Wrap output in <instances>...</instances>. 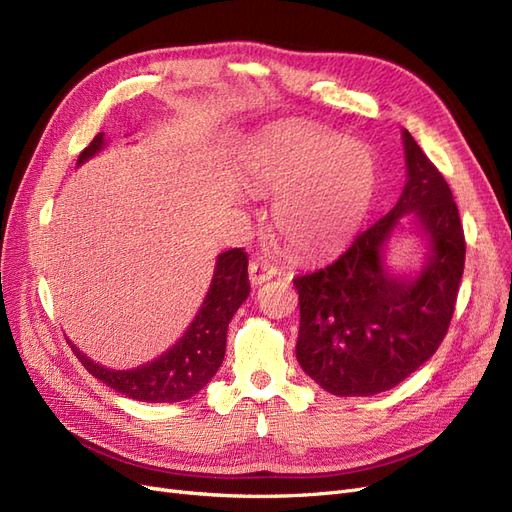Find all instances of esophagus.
I'll list each match as a JSON object with an SVG mask.
<instances>
[{"mask_svg": "<svg viewBox=\"0 0 512 512\" xmlns=\"http://www.w3.org/2000/svg\"><path fill=\"white\" fill-rule=\"evenodd\" d=\"M275 275H277V269L273 267V264L264 262L260 258H254L250 262V284L252 286H262L264 281H269Z\"/></svg>", "mask_w": 512, "mask_h": 512, "instance_id": "obj_1", "label": "esophagus"}]
</instances>
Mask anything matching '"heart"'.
<instances>
[{
	"label": "heart",
	"instance_id": "b5f03b06",
	"mask_svg": "<svg viewBox=\"0 0 512 512\" xmlns=\"http://www.w3.org/2000/svg\"><path fill=\"white\" fill-rule=\"evenodd\" d=\"M256 195L275 197V235L298 254H326L347 243L375 195V156L322 127H279L245 152Z\"/></svg>",
	"mask_w": 512,
	"mask_h": 512
}]
</instances>
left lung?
Wrapping results in <instances>:
<instances>
[{
	"label": "left lung",
	"mask_w": 512,
	"mask_h": 512,
	"mask_svg": "<svg viewBox=\"0 0 512 512\" xmlns=\"http://www.w3.org/2000/svg\"><path fill=\"white\" fill-rule=\"evenodd\" d=\"M404 137L407 184L396 207L322 269L294 277L301 305L296 360L334 396L392 390L443 343L464 273L466 239L443 173ZM411 213L427 233L431 256L417 278L384 269L382 248Z\"/></svg>",
	"instance_id": "8db88e82"
}]
</instances>
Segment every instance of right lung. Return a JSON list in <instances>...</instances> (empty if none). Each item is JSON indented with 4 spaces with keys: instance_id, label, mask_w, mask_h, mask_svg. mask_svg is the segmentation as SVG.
Returning <instances> with one entry per match:
<instances>
[{
    "instance_id": "1",
    "label": "right lung",
    "mask_w": 512,
    "mask_h": 512,
    "mask_svg": "<svg viewBox=\"0 0 512 512\" xmlns=\"http://www.w3.org/2000/svg\"><path fill=\"white\" fill-rule=\"evenodd\" d=\"M103 148V133L95 135L80 156L78 165ZM250 296L248 254L241 248L218 256L216 271L195 320L161 358L133 370L105 368L72 345L76 358L95 379L112 390L142 402H180L201 392L218 373L226 351V330L235 311Z\"/></svg>"
}]
</instances>
